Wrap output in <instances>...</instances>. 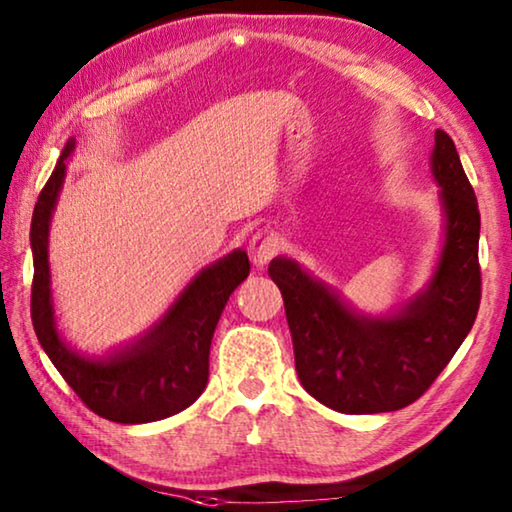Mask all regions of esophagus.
<instances>
[{"label":"esophagus","mask_w":512,"mask_h":512,"mask_svg":"<svg viewBox=\"0 0 512 512\" xmlns=\"http://www.w3.org/2000/svg\"><path fill=\"white\" fill-rule=\"evenodd\" d=\"M280 248H282V241L276 234L257 232L253 239L248 241L250 262H253V266H257V269H264V266L280 253Z\"/></svg>","instance_id":"obj_1"}]
</instances>
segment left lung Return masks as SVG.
I'll list each match as a JSON object with an SVG mask.
<instances>
[{
    "label": "left lung",
    "instance_id": "8db88e82",
    "mask_svg": "<svg viewBox=\"0 0 512 512\" xmlns=\"http://www.w3.org/2000/svg\"><path fill=\"white\" fill-rule=\"evenodd\" d=\"M432 174L446 241L430 287L393 317H356L292 259L269 264L305 391L342 414H381L416 402L467 338L480 305V211L451 137L434 133Z\"/></svg>",
    "mask_w": 512,
    "mask_h": 512
}]
</instances>
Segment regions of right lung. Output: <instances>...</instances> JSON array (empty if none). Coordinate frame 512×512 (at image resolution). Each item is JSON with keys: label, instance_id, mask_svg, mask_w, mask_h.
Listing matches in <instances>:
<instances>
[{"label": "right lung", "instance_id": "1", "mask_svg": "<svg viewBox=\"0 0 512 512\" xmlns=\"http://www.w3.org/2000/svg\"><path fill=\"white\" fill-rule=\"evenodd\" d=\"M75 147L66 142L32 216V324L50 361L75 395L112 423H151L174 416L200 398L209 379V349L225 303L250 273L246 250H234L204 269L183 289L170 312L135 347L103 361L71 352L55 329L50 303L48 227L66 163Z\"/></svg>", "mask_w": 512, "mask_h": 512}]
</instances>
